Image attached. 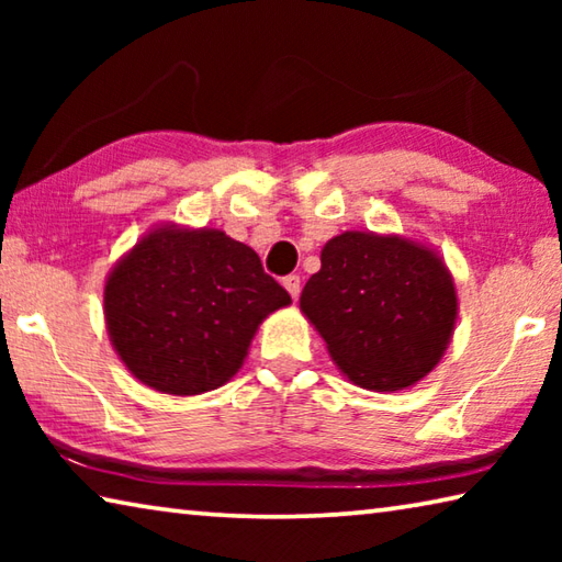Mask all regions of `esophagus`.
<instances>
[{
	"label": "esophagus",
	"instance_id": "obj_1",
	"mask_svg": "<svg viewBox=\"0 0 562 562\" xmlns=\"http://www.w3.org/2000/svg\"><path fill=\"white\" fill-rule=\"evenodd\" d=\"M282 284H284V290L290 292V297H292V300H297V297H300V290H302V280H300V274H290V278H284V280H282Z\"/></svg>",
	"mask_w": 562,
	"mask_h": 562
}]
</instances>
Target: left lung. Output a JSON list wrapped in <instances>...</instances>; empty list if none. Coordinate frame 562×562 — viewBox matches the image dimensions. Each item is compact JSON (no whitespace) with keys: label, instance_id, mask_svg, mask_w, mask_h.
Listing matches in <instances>:
<instances>
[{"label":"left lung","instance_id":"1","mask_svg":"<svg viewBox=\"0 0 562 562\" xmlns=\"http://www.w3.org/2000/svg\"><path fill=\"white\" fill-rule=\"evenodd\" d=\"M300 310L351 384L402 392L439 364L459 294L434 247L404 235L347 231L322 247Z\"/></svg>","mask_w":562,"mask_h":562}]
</instances>
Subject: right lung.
Returning <instances> with one entry per match:
<instances>
[{
  "mask_svg": "<svg viewBox=\"0 0 562 562\" xmlns=\"http://www.w3.org/2000/svg\"><path fill=\"white\" fill-rule=\"evenodd\" d=\"M292 300L258 252L217 227H150L113 265L103 317L140 384L198 396L237 374L262 319Z\"/></svg>",
  "mask_w": 562,
  "mask_h": 562,
  "instance_id": "obj_1",
  "label": "right lung"
}]
</instances>
